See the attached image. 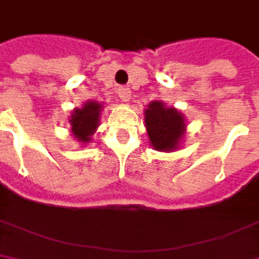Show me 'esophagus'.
Segmentation results:
<instances>
[{
  "instance_id": "obj_1",
  "label": "esophagus",
  "mask_w": 259,
  "mask_h": 259,
  "mask_svg": "<svg viewBox=\"0 0 259 259\" xmlns=\"http://www.w3.org/2000/svg\"><path fill=\"white\" fill-rule=\"evenodd\" d=\"M118 97H119L124 103H127L128 100H131V97H132V92H131V89H128L127 86H119V88H118Z\"/></svg>"
}]
</instances>
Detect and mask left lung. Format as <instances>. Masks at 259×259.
<instances>
[{
  "label": "left lung",
  "mask_w": 259,
  "mask_h": 259,
  "mask_svg": "<svg viewBox=\"0 0 259 259\" xmlns=\"http://www.w3.org/2000/svg\"><path fill=\"white\" fill-rule=\"evenodd\" d=\"M146 127L152 146L159 152L178 149L185 134V121L175 107H165L161 101H152L146 109Z\"/></svg>",
  "instance_id": "left-lung-1"
}]
</instances>
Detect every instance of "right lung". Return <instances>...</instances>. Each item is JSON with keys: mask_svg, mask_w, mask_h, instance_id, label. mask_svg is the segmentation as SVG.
Returning <instances> with one entry per match:
<instances>
[{"mask_svg": "<svg viewBox=\"0 0 259 259\" xmlns=\"http://www.w3.org/2000/svg\"><path fill=\"white\" fill-rule=\"evenodd\" d=\"M101 104L98 103H86L81 109H75L71 115V131L74 137L81 143H89L91 135H94V131L98 125L100 110Z\"/></svg>", "mask_w": 259, "mask_h": 259, "instance_id": "add662e5", "label": "right lung"}]
</instances>
